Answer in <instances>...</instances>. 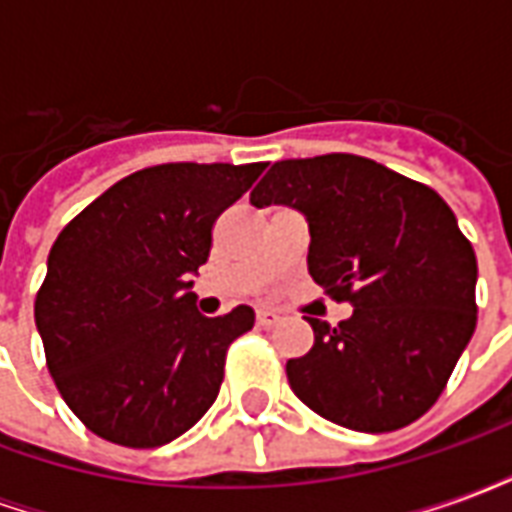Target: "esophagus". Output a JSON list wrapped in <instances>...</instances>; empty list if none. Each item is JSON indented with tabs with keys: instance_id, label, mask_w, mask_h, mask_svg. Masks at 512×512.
Returning a JSON list of instances; mask_svg holds the SVG:
<instances>
[{
	"instance_id": "obj_1",
	"label": "esophagus",
	"mask_w": 512,
	"mask_h": 512,
	"mask_svg": "<svg viewBox=\"0 0 512 512\" xmlns=\"http://www.w3.org/2000/svg\"><path fill=\"white\" fill-rule=\"evenodd\" d=\"M257 323L260 326H277L279 323V312L277 310H268V307H263V310H257Z\"/></svg>"
}]
</instances>
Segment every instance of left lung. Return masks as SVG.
Listing matches in <instances>:
<instances>
[{
	"label": "left lung",
	"mask_w": 512,
	"mask_h": 512,
	"mask_svg": "<svg viewBox=\"0 0 512 512\" xmlns=\"http://www.w3.org/2000/svg\"><path fill=\"white\" fill-rule=\"evenodd\" d=\"M249 200L296 208L312 279L354 304L337 326L307 315L315 345L285 367L296 397L359 433L422 417L477 326V257L450 205L351 153L277 161Z\"/></svg>",
	"instance_id": "obj_1"
}]
</instances>
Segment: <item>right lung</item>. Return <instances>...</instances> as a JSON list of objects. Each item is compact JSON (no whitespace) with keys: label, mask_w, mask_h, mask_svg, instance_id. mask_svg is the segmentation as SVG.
<instances>
[{"label":"right lung","mask_w":512,"mask_h":512,"mask_svg":"<svg viewBox=\"0 0 512 512\" xmlns=\"http://www.w3.org/2000/svg\"><path fill=\"white\" fill-rule=\"evenodd\" d=\"M266 164H158L117 180L51 246L35 323L76 417L123 447H161L213 406L252 307L197 312L213 222Z\"/></svg>","instance_id":"add662e5"}]
</instances>
